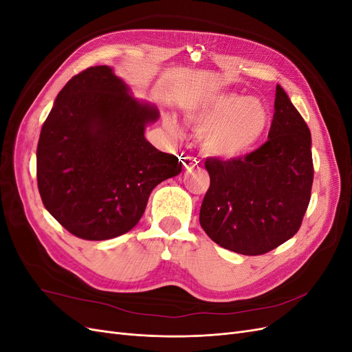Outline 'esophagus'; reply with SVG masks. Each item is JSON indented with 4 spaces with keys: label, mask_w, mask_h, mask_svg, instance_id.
Masks as SVG:
<instances>
[{
    "label": "esophagus",
    "mask_w": 352,
    "mask_h": 352,
    "mask_svg": "<svg viewBox=\"0 0 352 352\" xmlns=\"http://www.w3.org/2000/svg\"><path fill=\"white\" fill-rule=\"evenodd\" d=\"M180 162H182L185 168H190L198 163V158L194 155H189V154H182V157H180Z\"/></svg>",
    "instance_id": "1"
}]
</instances>
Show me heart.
I'll return each instance as SVG.
<instances>
[{
    "label": "heart",
    "mask_w": 352,
    "mask_h": 352,
    "mask_svg": "<svg viewBox=\"0 0 352 352\" xmlns=\"http://www.w3.org/2000/svg\"><path fill=\"white\" fill-rule=\"evenodd\" d=\"M189 123L204 132L201 144L207 154L235 158L251 151L261 140L269 116L258 101L226 94L194 111Z\"/></svg>",
    "instance_id": "1"
}]
</instances>
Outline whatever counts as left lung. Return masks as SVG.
Listing matches in <instances>:
<instances>
[{"label":"left lung","mask_w":352,"mask_h":352,"mask_svg":"<svg viewBox=\"0 0 352 352\" xmlns=\"http://www.w3.org/2000/svg\"><path fill=\"white\" fill-rule=\"evenodd\" d=\"M210 188L201 228L220 247L261 255L301 228L314 179L311 133L278 85L269 140L243 157L206 158Z\"/></svg>","instance_id":"obj_1"}]
</instances>
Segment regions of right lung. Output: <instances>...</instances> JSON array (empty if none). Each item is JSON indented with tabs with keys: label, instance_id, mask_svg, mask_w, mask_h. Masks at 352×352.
Returning a JSON list of instances; mask_svg holds the SVG:
<instances>
[{
	"label": "right lung",
	"instance_id": "right-lung-1",
	"mask_svg": "<svg viewBox=\"0 0 352 352\" xmlns=\"http://www.w3.org/2000/svg\"><path fill=\"white\" fill-rule=\"evenodd\" d=\"M157 119L109 66L88 67L58 92L41 129L36 179L45 208L72 235L104 241L129 232L151 190L182 172L176 155L145 140V124Z\"/></svg>",
	"mask_w": 352,
	"mask_h": 352
}]
</instances>
